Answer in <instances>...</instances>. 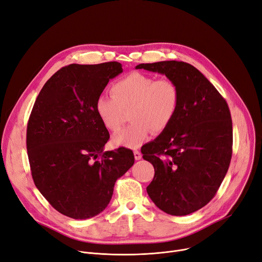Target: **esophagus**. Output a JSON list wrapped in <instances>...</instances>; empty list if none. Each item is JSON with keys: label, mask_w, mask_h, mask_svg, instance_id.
I'll return each instance as SVG.
<instances>
[{"label": "esophagus", "mask_w": 262, "mask_h": 262, "mask_svg": "<svg viewBox=\"0 0 262 262\" xmlns=\"http://www.w3.org/2000/svg\"><path fill=\"white\" fill-rule=\"evenodd\" d=\"M134 156H135L136 160H140L141 157H142V155H141V153L139 152V150H134Z\"/></svg>", "instance_id": "34e87169"}]
</instances>
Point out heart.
<instances>
[{
	"label": "heart",
	"mask_w": 262,
	"mask_h": 262,
	"mask_svg": "<svg viewBox=\"0 0 262 262\" xmlns=\"http://www.w3.org/2000/svg\"><path fill=\"white\" fill-rule=\"evenodd\" d=\"M113 98L101 95L95 110L104 127L110 133L121 129L125 113L133 122L128 127L113 137V143L136 148L148 134H160L174 120L181 104V91L169 78L157 79L141 72H132L112 86Z\"/></svg>",
	"instance_id": "b5f03b06"
}]
</instances>
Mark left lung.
I'll list each match as a JSON object with an SVG mask.
<instances>
[{
  "instance_id": "obj_1",
  "label": "left lung",
  "mask_w": 262,
  "mask_h": 262,
  "mask_svg": "<svg viewBox=\"0 0 262 262\" xmlns=\"http://www.w3.org/2000/svg\"><path fill=\"white\" fill-rule=\"evenodd\" d=\"M136 69L164 74L176 82L181 104L157 138L142 146L155 169L147 194L172 215L207 205L227 173L232 153V122L226 101L196 68L184 61L140 63Z\"/></svg>"
}]
</instances>
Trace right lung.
Wrapping results in <instances>:
<instances>
[{"label": "right lung", "mask_w": 262, "mask_h": 262, "mask_svg": "<svg viewBox=\"0 0 262 262\" xmlns=\"http://www.w3.org/2000/svg\"><path fill=\"white\" fill-rule=\"evenodd\" d=\"M122 64L72 63L41 89L26 130V148L37 189L52 207L75 220L101 213L118 178L135 162L130 149L106 150L109 133L95 110Z\"/></svg>", "instance_id": "obj_1"}]
</instances>
